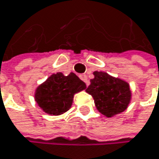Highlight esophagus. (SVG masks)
Wrapping results in <instances>:
<instances>
[{
  "label": "esophagus",
  "mask_w": 159,
  "mask_h": 159,
  "mask_svg": "<svg viewBox=\"0 0 159 159\" xmlns=\"http://www.w3.org/2000/svg\"><path fill=\"white\" fill-rule=\"evenodd\" d=\"M80 79H81V80H83V81L86 83L87 86H89V80H88V77H87L86 74H81V75H80Z\"/></svg>",
  "instance_id": "34e87169"
}]
</instances>
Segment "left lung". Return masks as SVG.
<instances>
[{"instance_id":"obj_1","label":"left lung","mask_w":159,"mask_h":159,"mask_svg":"<svg viewBox=\"0 0 159 159\" xmlns=\"http://www.w3.org/2000/svg\"><path fill=\"white\" fill-rule=\"evenodd\" d=\"M93 75L86 92L93 98L98 110L108 118L124 112L131 99L128 83L102 71Z\"/></svg>"}]
</instances>
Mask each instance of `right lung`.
I'll use <instances>...</instances> for the list:
<instances>
[{
  "mask_svg": "<svg viewBox=\"0 0 159 159\" xmlns=\"http://www.w3.org/2000/svg\"><path fill=\"white\" fill-rule=\"evenodd\" d=\"M85 89L86 84L73 72L67 76L58 72L37 87L34 99L45 113L58 116L68 111L73 95Z\"/></svg>",
  "mask_w": 159,
  "mask_h": 159,
  "instance_id": "add662e5",
  "label": "right lung"
}]
</instances>
